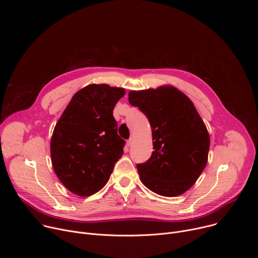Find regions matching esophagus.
I'll return each instance as SVG.
<instances>
[{"label": "esophagus", "mask_w": 258, "mask_h": 258, "mask_svg": "<svg viewBox=\"0 0 258 258\" xmlns=\"http://www.w3.org/2000/svg\"><path fill=\"white\" fill-rule=\"evenodd\" d=\"M132 144H133V140H132V139H130V140L126 142V145H127V147H131V146H132Z\"/></svg>", "instance_id": "34e87169"}]
</instances>
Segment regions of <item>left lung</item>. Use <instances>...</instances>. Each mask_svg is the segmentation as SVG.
Returning a JSON list of instances; mask_svg holds the SVG:
<instances>
[{"label":"left lung","instance_id":"8db88e82","mask_svg":"<svg viewBox=\"0 0 258 258\" xmlns=\"http://www.w3.org/2000/svg\"><path fill=\"white\" fill-rule=\"evenodd\" d=\"M128 101L148 117L152 128L154 151L137 165L141 181L164 197L183 194L204 170L210 146L193 102L172 86L131 91Z\"/></svg>","mask_w":258,"mask_h":258}]
</instances>
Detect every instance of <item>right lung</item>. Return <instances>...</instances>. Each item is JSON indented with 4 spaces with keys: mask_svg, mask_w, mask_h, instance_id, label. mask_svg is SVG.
Here are the masks:
<instances>
[{
    "mask_svg": "<svg viewBox=\"0 0 258 258\" xmlns=\"http://www.w3.org/2000/svg\"><path fill=\"white\" fill-rule=\"evenodd\" d=\"M123 88L91 84L71 98L51 139V160L63 186L81 197L100 191L123 154L113 117Z\"/></svg>",
    "mask_w": 258,
    "mask_h": 258,
    "instance_id": "right-lung-1",
    "label": "right lung"
}]
</instances>
